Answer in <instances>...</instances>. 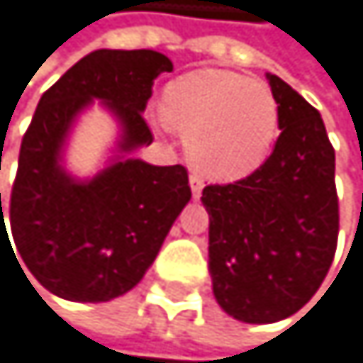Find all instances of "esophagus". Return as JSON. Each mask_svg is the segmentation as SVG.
<instances>
[{
  "instance_id": "obj_1",
  "label": "esophagus",
  "mask_w": 363,
  "mask_h": 363,
  "mask_svg": "<svg viewBox=\"0 0 363 363\" xmlns=\"http://www.w3.org/2000/svg\"><path fill=\"white\" fill-rule=\"evenodd\" d=\"M189 185H191V194H194V198H200L202 187H204L202 178H200L198 174H191V176H189Z\"/></svg>"
}]
</instances>
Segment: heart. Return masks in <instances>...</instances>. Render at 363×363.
<instances>
[{"mask_svg":"<svg viewBox=\"0 0 363 363\" xmlns=\"http://www.w3.org/2000/svg\"><path fill=\"white\" fill-rule=\"evenodd\" d=\"M163 117L185 135L194 167L218 180L255 172L270 155L279 133V104L272 91L222 69H198L169 82Z\"/></svg>","mask_w":363,"mask_h":363,"instance_id":"heart-1","label":"heart"}]
</instances>
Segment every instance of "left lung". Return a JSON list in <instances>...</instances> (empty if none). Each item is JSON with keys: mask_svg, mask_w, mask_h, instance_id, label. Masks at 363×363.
<instances>
[{"mask_svg": "<svg viewBox=\"0 0 363 363\" xmlns=\"http://www.w3.org/2000/svg\"><path fill=\"white\" fill-rule=\"evenodd\" d=\"M281 135L252 174L206 185L208 272L220 307L268 325L303 309L337 248L335 150L320 113L279 76H268Z\"/></svg>", "mask_w": 363, "mask_h": 363, "instance_id": "1", "label": "left lung"}]
</instances>
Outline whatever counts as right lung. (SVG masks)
I'll return each mask as SVG.
<instances>
[{
	"mask_svg": "<svg viewBox=\"0 0 363 363\" xmlns=\"http://www.w3.org/2000/svg\"><path fill=\"white\" fill-rule=\"evenodd\" d=\"M163 72H172V60L159 52L97 50L40 95L21 141L8 220L32 277L65 301L106 303L130 291L191 198L183 165L121 159L76 183L58 163L76 115L95 97L121 121L123 152L150 145L155 137L143 111ZM1 235H8L4 211Z\"/></svg>",
	"mask_w": 363,
	"mask_h": 363,
	"instance_id": "right-lung-1",
	"label": "right lung"
}]
</instances>
